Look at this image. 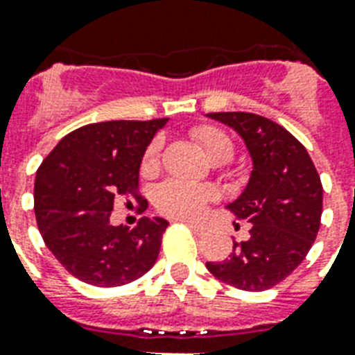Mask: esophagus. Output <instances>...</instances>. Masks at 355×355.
<instances>
[{
    "label": "esophagus",
    "instance_id": "1",
    "mask_svg": "<svg viewBox=\"0 0 355 355\" xmlns=\"http://www.w3.org/2000/svg\"><path fill=\"white\" fill-rule=\"evenodd\" d=\"M186 225H188L191 230H193L195 234H205V227L202 225H199V223H193V221H186Z\"/></svg>",
    "mask_w": 355,
    "mask_h": 355
}]
</instances>
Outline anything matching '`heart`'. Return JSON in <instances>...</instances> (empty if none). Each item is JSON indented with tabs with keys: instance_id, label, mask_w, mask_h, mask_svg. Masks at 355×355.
I'll list each match as a JSON object with an SVG mask.
<instances>
[{
	"instance_id": "heart-1",
	"label": "heart",
	"mask_w": 355,
	"mask_h": 355,
	"mask_svg": "<svg viewBox=\"0 0 355 355\" xmlns=\"http://www.w3.org/2000/svg\"><path fill=\"white\" fill-rule=\"evenodd\" d=\"M193 136L214 164H227L234 158V150H236L234 141L221 128L210 127V125L197 127L193 130ZM158 155H160V141L155 139L145 150L141 169L153 171L158 166ZM216 197V189L210 186L173 178L156 188L155 206L158 211L169 217L189 219V217L199 216Z\"/></svg>"
}]
</instances>
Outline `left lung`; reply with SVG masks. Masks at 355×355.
<instances>
[{"label": "left lung", "mask_w": 355, "mask_h": 355, "mask_svg": "<svg viewBox=\"0 0 355 355\" xmlns=\"http://www.w3.org/2000/svg\"><path fill=\"white\" fill-rule=\"evenodd\" d=\"M232 127L252 156L239 199L227 206L250 223V237L234 243L223 261H206L217 280L243 291H265L286 280L308 256L320 228L322 184L308 150L289 130L250 112H211Z\"/></svg>", "instance_id": "left-lung-1"}]
</instances>
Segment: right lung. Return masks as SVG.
Here are the masks:
<instances>
[{"instance_id": "right-lung-1", "label": "right lung", "mask_w": 355, "mask_h": 355, "mask_svg": "<svg viewBox=\"0 0 355 355\" xmlns=\"http://www.w3.org/2000/svg\"><path fill=\"white\" fill-rule=\"evenodd\" d=\"M167 118L92 123L64 136L35 178V216L44 243L69 275L97 287L144 276L160 252L169 223L144 217L138 227H112L118 195L139 200V164Z\"/></svg>"}]
</instances>
